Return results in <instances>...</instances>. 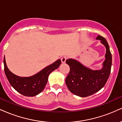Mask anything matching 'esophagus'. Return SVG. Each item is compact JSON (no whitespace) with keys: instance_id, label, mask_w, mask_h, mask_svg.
Listing matches in <instances>:
<instances>
[{"instance_id":"34e87169","label":"esophagus","mask_w":122,"mask_h":122,"mask_svg":"<svg viewBox=\"0 0 122 122\" xmlns=\"http://www.w3.org/2000/svg\"><path fill=\"white\" fill-rule=\"evenodd\" d=\"M67 58H68V57L66 56H63L62 58H61V61H62V63L65 62Z\"/></svg>"}]
</instances>
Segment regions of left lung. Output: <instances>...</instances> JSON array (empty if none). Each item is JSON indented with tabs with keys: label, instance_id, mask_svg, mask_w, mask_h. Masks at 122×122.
I'll return each mask as SVG.
<instances>
[{
	"label": "left lung",
	"instance_id": "1",
	"mask_svg": "<svg viewBox=\"0 0 122 122\" xmlns=\"http://www.w3.org/2000/svg\"><path fill=\"white\" fill-rule=\"evenodd\" d=\"M96 40L101 41L106 49L103 68L100 70H92L74 59H68L66 63L69 66L70 72L65 83L72 93L80 97H87L100 91L106 84L111 72L112 55L107 41L98 36Z\"/></svg>",
	"mask_w": 122,
	"mask_h": 122
}]
</instances>
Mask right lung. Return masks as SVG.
<instances>
[{
  "mask_svg": "<svg viewBox=\"0 0 122 122\" xmlns=\"http://www.w3.org/2000/svg\"><path fill=\"white\" fill-rule=\"evenodd\" d=\"M5 72L11 85L19 93L25 96L33 97L38 95L44 89L47 82L49 75L59 67L61 61L57 60L36 75L27 77H22L14 75L7 68L4 58Z\"/></svg>",
  "mask_w": 122,
  "mask_h": 122,
  "instance_id": "1",
  "label": "right lung"
}]
</instances>
